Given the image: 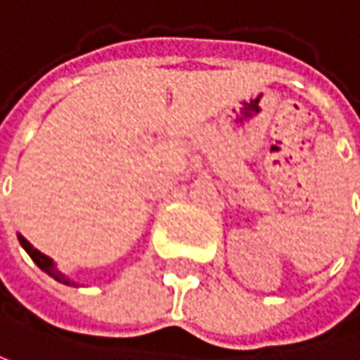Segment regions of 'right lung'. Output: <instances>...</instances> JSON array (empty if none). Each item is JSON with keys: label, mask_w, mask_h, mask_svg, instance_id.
I'll return each mask as SVG.
<instances>
[{"label": "right lung", "mask_w": 360, "mask_h": 360, "mask_svg": "<svg viewBox=\"0 0 360 360\" xmlns=\"http://www.w3.org/2000/svg\"><path fill=\"white\" fill-rule=\"evenodd\" d=\"M18 242H20V245L28 252V256L34 260V264H37L40 270H44L46 274H51L55 281H59V283H63V285H69V287H79L75 281H71L65 272H61V270L57 269V264H55V260H53V258H49L46 254H42L40 250H37V248L30 244L24 236H20V233H18Z\"/></svg>", "instance_id": "obj_1"}]
</instances>
